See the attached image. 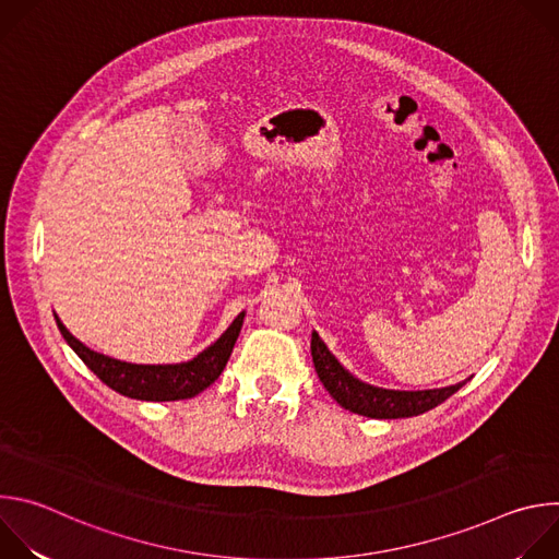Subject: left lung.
I'll use <instances>...</instances> for the list:
<instances>
[{"instance_id":"1","label":"left lung","mask_w":559,"mask_h":559,"mask_svg":"<svg viewBox=\"0 0 559 559\" xmlns=\"http://www.w3.org/2000/svg\"><path fill=\"white\" fill-rule=\"evenodd\" d=\"M311 358L318 378L330 391L334 401L358 416L376 418V420H395V418H412L420 416L453 395L466 380L440 386V389H423V391H401V389H384L369 382H362L354 373H349L338 358L328 349L316 332H311Z\"/></svg>"}]
</instances>
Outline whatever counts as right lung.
<instances>
[{
  "instance_id": "1",
  "label": "right lung",
  "mask_w": 559,
  "mask_h": 559,
  "mask_svg": "<svg viewBox=\"0 0 559 559\" xmlns=\"http://www.w3.org/2000/svg\"><path fill=\"white\" fill-rule=\"evenodd\" d=\"M243 318H246V311L238 313L231 321V325L210 347H205L201 354H197L190 360L170 362V365H136V362L110 358L106 354H99L86 347L82 341H76L66 330V325L55 313V321L63 341L104 384H108L121 395L134 397V401H147V403L186 401V397H194L203 389H207L225 369L229 354L234 349V343L238 334H241Z\"/></svg>"
}]
</instances>
